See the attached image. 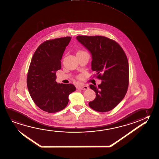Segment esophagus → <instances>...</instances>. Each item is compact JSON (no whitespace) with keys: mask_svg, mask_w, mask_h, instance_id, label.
Masks as SVG:
<instances>
[{"mask_svg":"<svg viewBox=\"0 0 159 159\" xmlns=\"http://www.w3.org/2000/svg\"><path fill=\"white\" fill-rule=\"evenodd\" d=\"M78 88L81 89V90H83L89 89L88 86H86V85H80V86H78Z\"/></svg>","mask_w":159,"mask_h":159,"instance_id":"34e87169","label":"esophagus"}]
</instances>
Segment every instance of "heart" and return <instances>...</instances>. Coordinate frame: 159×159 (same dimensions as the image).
Listing matches in <instances>:
<instances>
[{
  "instance_id": "b5f03b06",
  "label": "heart",
  "mask_w": 159,
  "mask_h": 159,
  "mask_svg": "<svg viewBox=\"0 0 159 159\" xmlns=\"http://www.w3.org/2000/svg\"><path fill=\"white\" fill-rule=\"evenodd\" d=\"M78 78H80L81 76H79Z\"/></svg>"
}]
</instances>
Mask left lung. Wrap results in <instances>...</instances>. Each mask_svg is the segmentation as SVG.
Wrapping results in <instances>:
<instances>
[{"label":"left lung","instance_id":"1","mask_svg":"<svg viewBox=\"0 0 159 159\" xmlns=\"http://www.w3.org/2000/svg\"><path fill=\"white\" fill-rule=\"evenodd\" d=\"M76 39L92 54V69L102 81L90 85L96 98L89 106L106 112L114 108L125 97L129 84V65L125 51L117 42L101 36H78Z\"/></svg>","mask_w":159,"mask_h":159}]
</instances>
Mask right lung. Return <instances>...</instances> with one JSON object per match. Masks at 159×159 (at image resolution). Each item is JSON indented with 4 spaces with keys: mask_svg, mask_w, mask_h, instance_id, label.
<instances>
[{
    "mask_svg": "<svg viewBox=\"0 0 159 159\" xmlns=\"http://www.w3.org/2000/svg\"><path fill=\"white\" fill-rule=\"evenodd\" d=\"M71 37H65L43 42L34 52L28 69L27 84L34 103L43 111L56 113L67 106L69 95L75 91L72 84H57L56 71Z\"/></svg>",
    "mask_w": 159,
    "mask_h": 159,
    "instance_id": "right-lung-1",
    "label": "right lung"
}]
</instances>
